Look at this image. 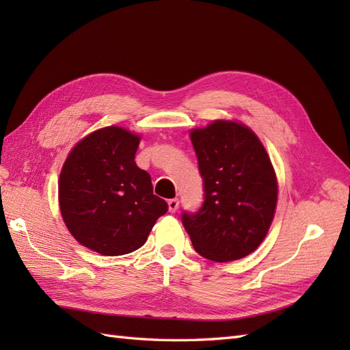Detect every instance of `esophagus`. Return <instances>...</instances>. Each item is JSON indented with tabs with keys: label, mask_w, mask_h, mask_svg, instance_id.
I'll return each mask as SVG.
<instances>
[{
	"label": "esophagus",
	"mask_w": 350,
	"mask_h": 350,
	"mask_svg": "<svg viewBox=\"0 0 350 350\" xmlns=\"http://www.w3.org/2000/svg\"><path fill=\"white\" fill-rule=\"evenodd\" d=\"M178 206H179V200L178 198L167 200V207H169V211H171V213H174V211L178 210Z\"/></svg>",
	"instance_id": "esophagus-1"
}]
</instances>
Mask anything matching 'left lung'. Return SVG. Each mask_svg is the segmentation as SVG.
I'll list each match as a JSON object with an SVG mask.
<instances>
[{
	"instance_id": "obj_1",
	"label": "left lung",
	"mask_w": 350,
	"mask_h": 350,
	"mask_svg": "<svg viewBox=\"0 0 350 350\" xmlns=\"http://www.w3.org/2000/svg\"><path fill=\"white\" fill-rule=\"evenodd\" d=\"M204 201L181 219L196 251L226 262L247 257L266 238L278 204L270 157L247 125L217 120L189 134Z\"/></svg>"
}]
</instances>
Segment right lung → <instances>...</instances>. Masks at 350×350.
I'll use <instances>...</instances> for the list:
<instances>
[{
  "mask_svg": "<svg viewBox=\"0 0 350 350\" xmlns=\"http://www.w3.org/2000/svg\"><path fill=\"white\" fill-rule=\"evenodd\" d=\"M140 135L105 126L79 142L58 181L62 219L79 243L102 256L143 247L156 220L167 211L153 194L150 175L135 165Z\"/></svg>",
  "mask_w": 350,
  "mask_h": 350,
  "instance_id": "obj_1",
  "label": "right lung"
}]
</instances>
